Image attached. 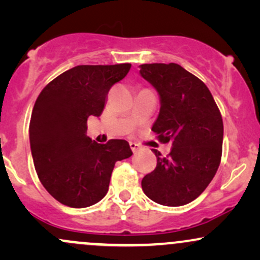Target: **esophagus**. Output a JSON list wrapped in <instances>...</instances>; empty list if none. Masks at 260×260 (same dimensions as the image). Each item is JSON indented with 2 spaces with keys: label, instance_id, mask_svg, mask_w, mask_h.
Returning <instances> with one entry per match:
<instances>
[{
  "label": "esophagus",
  "instance_id": "1",
  "mask_svg": "<svg viewBox=\"0 0 260 260\" xmlns=\"http://www.w3.org/2000/svg\"><path fill=\"white\" fill-rule=\"evenodd\" d=\"M129 147H131V149H132V151L134 154L138 153V151L140 150V147L138 144H136V143H129Z\"/></svg>",
  "mask_w": 260,
  "mask_h": 260
}]
</instances>
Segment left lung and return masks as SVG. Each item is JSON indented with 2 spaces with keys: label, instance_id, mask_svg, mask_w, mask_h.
Segmentation results:
<instances>
[{
  "label": "left lung",
  "instance_id": "8db88e82",
  "mask_svg": "<svg viewBox=\"0 0 260 260\" xmlns=\"http://www.w3.org/2000/svg\"><path fill=\"white\" fill-rule=\"evenodd\" d=\"M140 76L156 89L160 112L151 131L172 143L168 157L153 149V172L142 180L148 198L181 207L202 194L219 169L222 153L221 113L208 86L177 63L140 64Z\"/></svg>",
  "mask_w": 260,
  "mask_h": 260
}]
</instances>
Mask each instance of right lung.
<instances>
[{"label": "right lung", "mask_w": 260, "mask_h": 260, "mask_svg": "<svg viewBox=\"0 0 260 260\" xmlns=\"http://www.w3.org/2000/svg\"><path fill=\"white\" fill-rule=\"evenodd\" d=\"M129 68V63L76 66L50 82L35 101L29 124L35 170L45 189L67 207L100 202L116 161L133 154L123 139L98 144L86 137L88 117L103 113L109 90Z\"/></svg>", "instance_id": "1"}]
</instances>
